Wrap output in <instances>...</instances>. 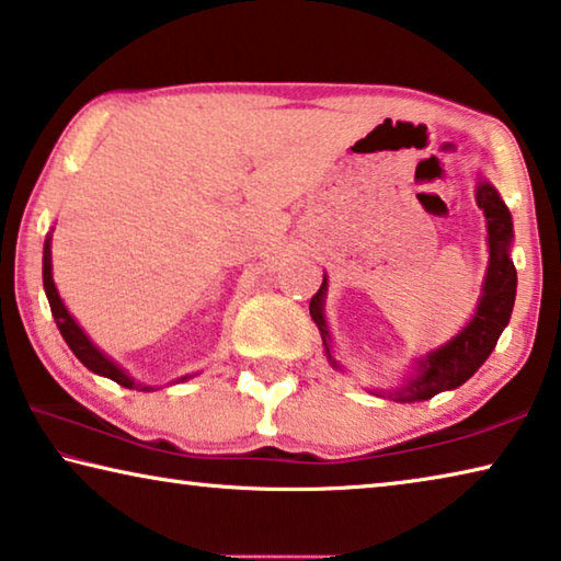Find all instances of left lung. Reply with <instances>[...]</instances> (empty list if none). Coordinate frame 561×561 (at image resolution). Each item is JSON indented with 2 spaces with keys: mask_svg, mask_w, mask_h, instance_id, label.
<instances>
[{
  "mask_svg": "<svg viewBox=\"0 0 561 561\" xmlns=\"http://www.w3.org/2000/svg\"><path fill=\"white\" fill-rule=\"evenodd\" d=\"M477 207L484 211L486 219V249L489 262L482 279V295L477 299L474 312L469 314L465 327L447 342L434 346L426 354H420L409 364L407 377L389 389H369V394L394 399V402H424L439 392H451L465 385L474 371L489 359L500 342L502 332L510 324L514 299H517V270L512 262V244H514V225L512 215L506 209L504 199L496 192V186L486 180L484 174H477L474 184ZM327 291L329 279L324 274L322 287L309 301V314L322 334L324 354L329 364L336 371H342V364L334 357V340L329 332L327 322Z\"/></svg>",
  "mask_w": 561,
  "mask_h": 561,
  "instance_id": "1",
  "label": "left lung"
}]
</instances>
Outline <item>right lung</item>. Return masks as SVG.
<instances>
[{"instance_id": "1", "label": "right lung", "mask_w": 561, "mask_h": 561, "mask_svg": "<svg viewBox=\"0 0 561 561\" xmlns=\"http://www.w3.org/2000/svg\"><path fill=\"white\" fill-rule=\"evenodd\" d=\"M42 282H44V291H47L49 309H51V317H55V322H57L59 334L65 336V342L69 350L75 352V357L82 362L89 371H94V375L117 381V385L127 387V389H137V392H154V389H162V387L182 385V381H190L192 377L199 375V371H194V375H182L172 381H167V385H145V381H137L135 377H131L129 371L124 369L119 362H114L104 350H100V346L92 342V336L84 332L82 324L77 322L75 314L69 312L65 299L59 297L55 277H51V232L47 234V239H44Z\"/></svg>"}]
</instances>
